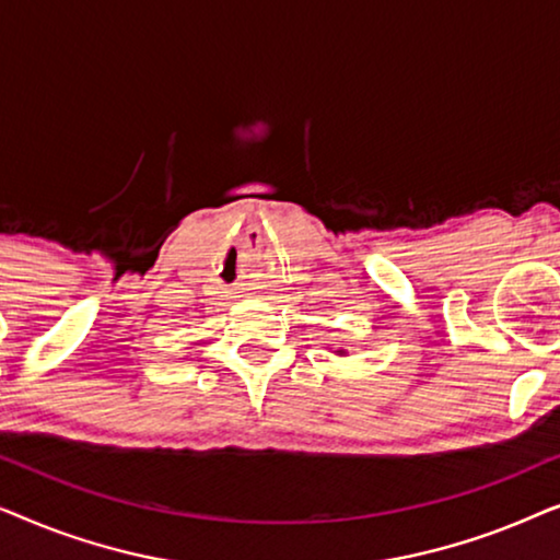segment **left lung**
<instances>
[{"label":"left lung","instance_id":"obj_1","mask_svg":"<svg viewBox=\"0 0 560 560\" xmlns=\"http://www.w3.org/2000/svg\"><path fill=\"white\" fill-rule=\"evenodd\" d=\"M339 354H343V351H339Z\"/></svg>","mask_w":560,"mask_h":560}]
</instances>
